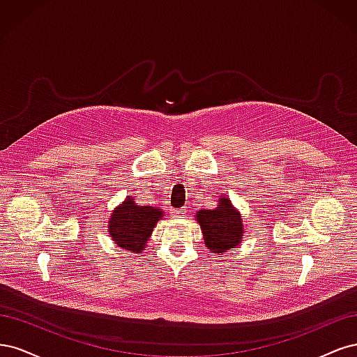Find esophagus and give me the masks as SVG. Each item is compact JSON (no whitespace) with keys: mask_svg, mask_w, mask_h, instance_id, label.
Masks as SVG:
<instances>
[{"mask_svg":"<svg viewBox=\"0 0 357 357\" xmlns=\"http://www.w3.org/2000/svg\"><path fill=\"white\" fill-rule=\"evenodd\" d=\"M169 213L171 215H174V218H183V215L186 214V208H171Z\"/></svg>","mask_w":357,"mask_h":357,"instance_id":"1","label":"esophagus"}]
</instances>
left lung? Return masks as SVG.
<instances>
[{"mask_svg": "<svg viewBox=\"0 0 357 357\" xmlns=\"http://www.w3.org/2000/svg\"><path fill=\"white\" fill-rule=\"evenodd\" d=\"M204 234V241L211 252L223 253L232 250L243 240L241 215L228 198L222 197L220 205L214 210H201L197 214Z\"/></svg>", "mask_w": 357, "mask_h": 357, "instance_id": "1", "label": "left lung"}]
</instances>
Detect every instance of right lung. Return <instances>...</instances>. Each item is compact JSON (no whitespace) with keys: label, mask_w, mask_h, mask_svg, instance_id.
Segmentation results:
<instances>
[{"label":"right lung","mask_w":357,"mask_h":357,"mask_svg":"<svg viewBox=\"0 0 357 357\" xmlns=\"http://www.w3.org/2000/svg\"><path fill=\"white\" fill-rule=\"evenodd\" d=\"M160 218L162 211H159V208L135 205L132 198H128L121 207L113 211L109 232L119 247L139 252L144 248L146 241Z\"/></svg>","instance_id":"right-lung-1"}]
</instances>
